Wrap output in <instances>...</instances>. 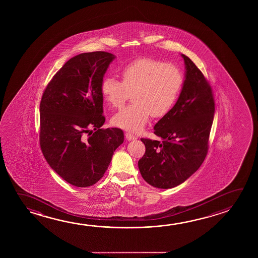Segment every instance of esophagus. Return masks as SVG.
<instances>
[{
    "instance_id": "1",
    "label": "esophagus",
    "mask_w": 258,
    "mask_h": 258,
    "mask_svg": "<svg viewBox=\"0 0 258 258\" xmlns=\"http://www.w3.org/2000/svg\"><path fill=\"white\" fill-rule=\"evenodd\" d=\"M125 136H126V139H127V140H134L137 139L136 136L133 135L131 132H126Z\"/></svg>"
}]
</instances>
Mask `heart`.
<instances>
[{
	"label": "heart",
	"instance_id": "b5f03b06",
	"mask_svg": "<svg viewBox=\"0 0 258 258\" xmlns=\"http://www.w3.org/2000/svg\"><path fill=\"white\" fill-rule=\"evenodd\" d=\"M122 82L106 76L101 92L112 108H121L132 93L131 105L124 108L111 119L116 127L140 131L152 114L164 117L177 102L183 86V75L173 63L153 58H140L127 63L120 71Z\"/></svg>",
	"mask_w": 258,
	"mask_h": 258
}]
</instances>
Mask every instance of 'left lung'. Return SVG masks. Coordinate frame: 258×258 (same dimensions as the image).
<instances>
[{
    "label": "left lung",
    "mask_w": 258,
    "mask_h": 258,
    "mask_svg": "<svg viewBox=\"0 0 258 258\" xmlns=\"http://www.w3.org/2000/svg\"><path fill=\"white\" fill-rule=\"evenodd\" d=\"M185 80L173 109L154 127L162 139H141L146 152L139 161L144 180L169 189L195 173L207 156L215 103L211 85L191 60L182 55Z\"/></svg>",
    "instance_id": "1"
}]
</instances>
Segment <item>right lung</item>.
<instances>
[{
	"mask_svg": "<svg viewBox=\"0 0 258 258\" xmlns=\"http://www.w3.org/2000/svg\"><path fill=\"white\" fill-rule=\"evenodd\" d=\"M115 55L95 51L74 56L53 76L40 102L39 143L48 165L68 183L93 185L124 141L118 127L101 128V84Z\"/></svg>",
	"mask_w": 258,
	"mask_h": 258,
	"instance_id": "1",
	"label": "right lung"
}]
</instances>
